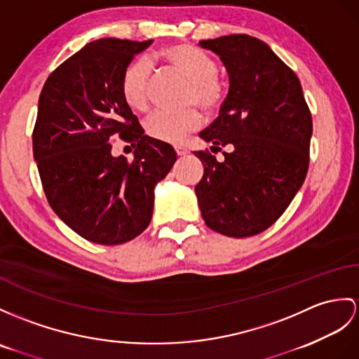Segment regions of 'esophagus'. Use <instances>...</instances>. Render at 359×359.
<instances>
[{
	"label": "esophagus",
	"mask_w": 359,
	"mask_h": 359,
	"mask_svg": "<svg viewBox=\"0 0 359 359\" xmlns=\"http://www.w3.org/2000/svg\"><path fill=\"white\" fill-rule=\"evenodd\" d=\"M175 152H177V155H178V156H184V155H187V154H189V151H187V149H184V147H181V146H177V147H175Z\"/></svg>",
	"instance_id": "esophagus-1"
}]
</instances>
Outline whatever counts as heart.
Masks as SVG:
<instances>
[{
	"instance_id": "heart-1",
	"label": "heart",
	"mask_w": 359,
	"mask_h": 359,
	"mask_svg": "<svg viewBox=\"0 0 359 359\" xmlns=\"http://www.w3.org/2000/svg\"><path fill=\"white\" fill-rule=\"evenodd\" d=\"M158 57L187 81V90L182 103L186 107H198L207 116H213L222 108L226 97L225 83L217 77V67L212 57L203 51L177 43L163 48ZM152 65L147 59L130 62L121 74V95L128 107L144 111L149 104ZM201 116L195 108L182 111H156L144 121L146 134L164 143H180L190 133L201 126Z\"/></svg>"
}]
</instances>
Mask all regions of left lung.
Returning <instances> with one entry per match:
<instances>
[{"label":"left lung","instance_id":"8db88e82","mask_svg":"<svg viewBox=\"0 0 359 359\" xmlns=\"http://www.w3.org/2000/svg\"><path fill=\"white\" fill-rule=\"evenodd\" d=\"M219 56L230 79L219 116L199 137L224 161L195 155L204 175L195 191L208 229L248 238L273 225L300 190L309 168L312 117L299 77L264 41L229 34L199 41Z\"/></svg>","mask_w":359,"mask_h":359}]
</instances>
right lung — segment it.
I'll list each match as a JSON object with an SVG mask.
<instances>
[{
    "mask_svg": "<svg viewBox=\"0 0 359 359\" xmlns=\"http://www.w3.org/2000/svg\"><path fill=\"white\" fill-rule=\"evenodd\" d=\"M151 41L86 43L43 83L33 156L50 207L69 229L100 245H120L152 219L154 189L177 161L169 143L144 135L121 95V74ZM136 147L111 155V138Z\"/></svg>",
    "mask_w": 359,
    "mask_h": 359,
    "instance_id": "right-lung-1",
    "label": "right lung"
}]
</instances>
